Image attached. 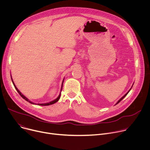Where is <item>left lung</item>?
<instances>
[{"label": "left lung", "instance_id": "left-lung-1", "mask_svg": "<svg viewBox=\"0 0 150 150\" xmlns=\"http://www.w3.org/2000/svg\"><path fill=\"white\" fill-rule=\"evenodd\" d=\"M132 86H133V85H132ZM132 87H131V89H130V90H129V91H127V93H126V94H125V95H124V96H123V97H122V98H120V100H118V101H117V103H116V104H118V103H119V102H120V101H121V100H122V99H123V98H125V97H126V95H127V94H128V93H129V91H130V90H131V88H132ZM116 104H115V105H116Z\"/></svg>", "mask_w": 150, "mask_h": 150}]
</instances>
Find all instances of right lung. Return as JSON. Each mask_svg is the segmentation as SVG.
I'll return each instance as SVG.
<instances>
[{
	"label": "right lung",
	"instance_id": "add662e5",
	"mask_svg": "<svg viewBox=\"0 0 150 150\" xmlns=\"http://www.w3.org/2000/svg\"><path fill=\"white\" fill-rule=\"evenodd\" d=\"M11 79H12V83H13V85H14V87H15V89L16 90V91H18V93L19 94V95L22 97L24 100H25L26 101H28L29 103H31V104H37L36 103H33V102H32V101H30L26 97H25L23 94H22V93H21L19 90H18V89L16 88V87L15 86V83H14V82H13V80H12V76H11ZM63 81H64V79H63V81H62V87H61V91H62V87H63ZM60 91V92H61ZM60 94H61V93H60V94H59V96L55 99V100H53V101H50V102H49V103H43V104H38L37 105H51V104H54V103H56L57 101H59V100L60 99Z\"/></svg>",
	"mask_w": 150,
	"mask_h": 150
}]
</instances>
